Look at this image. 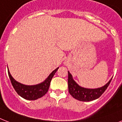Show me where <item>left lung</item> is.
<instances>
[{"mask_svg":"<svg viewBox=\"0 0 122 122\" xmlns=\"http://www.w3.org/2000/svg\"><path fill=\"white\" fill-rule=\"evenodd\" d=\"M68 85L69 93L74 98L83 102L92 101L99 98L106 90L112 79V78L106 85L102 87L96 89H88L79 86L73 80L72 75L70 74V72H68Z\"/></svg>","mask_w":122,"mask_h":122,"instance_id":"8db88e82","label":"left lung"}]
</instances>
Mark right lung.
<instances>
[{"label": "right lung", "mask_w": 122, "mask_h": 122, "mask_svg": "<svg viewBox=\"0 0 122 122\" xmlns=\"http://www.w3.org/2000/svg\"><path fill=\"white\" fill-rule=\"evenodd\" d=\"M58 68H56L52 73H50L48 78L42 83L36 85H25L22 83H19L12 78L10 73L8 71L9 78L10 80L12 85L14 88L16 92L22 98L29 100H34L45 95L49 90L50 86V81L55 72H57Z\"/></svg>", "instance_id": "right-lung-1"}]
</instances>
